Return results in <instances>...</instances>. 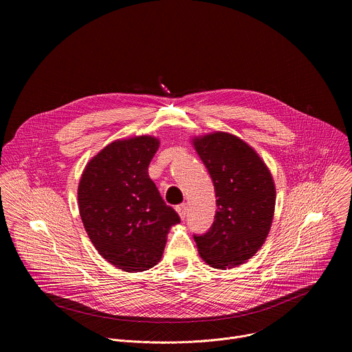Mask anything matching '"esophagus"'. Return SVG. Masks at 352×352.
I'll list each match as a JSON object with an SVG mask.
<instances>
[{"mask_svg": "<svg viewBox=\"0 0 352 352\" xmlns=\"http://www.w3.org/2000/svg\"><path fill=\"white\" fill-rule=\"evenodd\" d=\"M175 209H177V212H178V214H179L181 220H185V217H186V213H188L186 205H185V204H182V205H178Z\"/></svg>", "mask_w": 352, "mask_h": 352, "instance_id": "34e87169", "label": "esophagus"}]
</instances>
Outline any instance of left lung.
Segmentation results:
<instances>
[{
  "label": "left lung",
  "instance_id": "left-lung-1",
  "mask_svg": "<svg viewBox=\"0 0 352 352\" xmlns=\"http://www.w3.org/2000/svg\"><path fill=\"white\" fill-rule=\"evenodd\" d=\"M193 144L217 197L212 227L193 234L199 255L216 269L239 266L269 234L276 205L272 174L255 150L234 135L216 132L195 138Z\"/></svg>",
  "mask_w": 352,
  "mask_h": 352
}]
</instances>
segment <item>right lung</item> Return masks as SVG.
<instances>
[{
	"label": "right lung",
	"mask_w": 352,
	"mask_h": 352,
	"mask_svg": "<svg viewBox=\"0 0 352 352\" xmlns=\"http://www.w3.org/2000/svg\"><path fill=\"white\" fill-rule=\"evenodd\" d=\"M159 144L152 136L113 142L89 162L79 182L85 230L97 252L124 272L157 265L171 226L181 221L147 174Z\"/></svg>",
	"instance_id": "add662e5"
}]
</instances>
